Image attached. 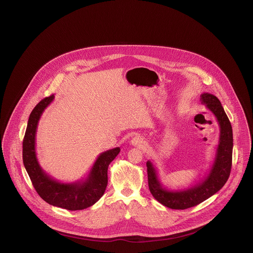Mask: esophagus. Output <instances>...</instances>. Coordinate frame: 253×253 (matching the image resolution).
Listing matches in <instances>:
<instances>
[{
    "instance_id": "1",
    "label": "esophagus",
    "mask_w": 253,
    "mask_h": 253,
    "mask_svg": "<svg viewBox=\"0 0 253 253\" xmlns=\"http://www.w3.org/2000/svg\"><path fill=\"white\" fill-rule=\"evenodd\" d=\"M131 145L134 147H144L146 145V141L141 136H135L131 140Z\"/></svg>"
}]
</instances>
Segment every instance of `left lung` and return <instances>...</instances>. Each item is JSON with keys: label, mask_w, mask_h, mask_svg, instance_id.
I'll use <instances>...</instances> for the list:
<instances>
[{"label": "left lung", "mask_w": 253, "mask_h": 253, "mask_svg": "<svg viewBox=\"0 0 253 253\" xmlns=\"http://www.w3.org/2000/svg\"><path fill=\"white\" fill-rule=\"evenodd\" d=\"M201 101L215 115L219 127V144L208 174L196 186L187 190L171 191L162 186L152 161L147 162L149 188L153 198L171 209H187L206 201L216 194L229 179L232 167L233 130L220 101L212 94L203 93Z\"/></svg>", "instance_id": "left-lung-1"}]
</instances>
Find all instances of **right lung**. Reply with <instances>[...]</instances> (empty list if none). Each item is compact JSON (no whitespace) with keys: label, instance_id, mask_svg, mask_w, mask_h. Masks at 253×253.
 Wrapping results in <instances>:
<instances>
[{"label":"right lung","instance_id":"1","mask_svg":"<svg viewBox=\"0 0 253 253\" xmlns=\"http://www.w3.org/2000/svg\"><path fill=\"white\" fill-rule=\"evenodd\" d=\"M53 95L40 101L30 113L22 144L24 167L38 195L49 204L67 210H82L98 202L107 186V168L120 148L101 153L88 176L74 183H60L52 179L40 166L35 144L38 122L45 108L53 101Z\"/></svg>","mask_w":253,"mask_h":253}]
</instances>
